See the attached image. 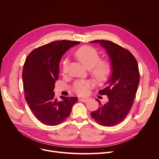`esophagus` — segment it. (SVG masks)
I'll return each instance as SVG.
<instances>
[{"instance_id":"34e87169","label":"esophagus","mask_w":159,"mask_h":159,"mask_svg":"<svg viewBox=\"0 0 159 159\" xmlns=\"http://www.w3.org/2000/svg\"><path fill=\"white\" fill-rule=\"evenodd\" d=\"M80 100L81 101H82V102H87L88 101V98H80Z\"/></svg>"}]
</instances>
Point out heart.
<instances>
[{
  "mask_svg": "<svg viewBox=\"0 0 159 159\" xmlns=\"http://www.w3.org/2000/svg\"><path fill=\"white\" fill-rule=\"evenodd\" d=\"M75 55L80 63L87 69H89L91 75L97 81H104L110 76L111 71L110 62L106 59L99 60V54L95 48L83 46L77 49ZM68 69L69 61L68 58H65L62 62V71L66 74ZM92 85V82L89 80H80L74 83L73 89L77 94L84 95L88 93Z\"/></svg>",
  "mask_w": 159,
  "mask_h": 159,
  "instance_id": "obj_1",
  "label": "heart"
}]
</instances>
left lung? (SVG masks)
<instances>
[{
	"label": "left lung",
	"mask_w": 159,
	"mask_h": 159,
	"mask_svg": "<svg viewBox=\"0 0 159 159\" xmlns=\"http://www.w3.org/2000/svg\"><path fill=\"white\" fill-rule=\"evenodd\" d=\"M90 43H99L106 49L112 71L106 88L98 91L107 96L108 101L102 104L96 98L100 106L91 115L98 124L113 126L126 118L131 110L140 80L138 64L128 49L111 41L95 40Z\"/></svg>",
	"instance_id": "obj_1"
}]
</instances>
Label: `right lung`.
<instances>
[{"label":"right lung","mask_w":159,"mask_h":159,"mask_svg":"<svg viewBox=\"0 0 159 159\" xmlns=\"http://www.w3.org/2000/svg\"><path fill=\"white\" fill-rule=\"evenodd\" d=\"M78 41L57 40L40 46L27 57L22 70L25 99L35 117L48 126H57L68 117L77 97L61 96L53 91L59 73V62Z\"/></svg>","instance_id":"1"}]
</instances>
